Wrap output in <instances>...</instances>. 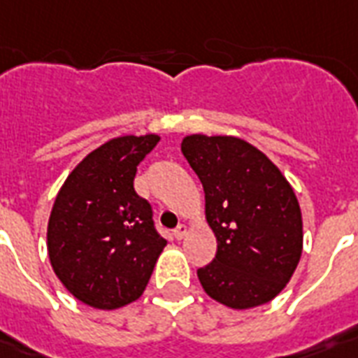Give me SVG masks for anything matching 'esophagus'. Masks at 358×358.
<instances>
[{"mask_svg": "<svg viewBox=\"0 0 358 358\" xmlns=\"http://www.w3.org/2000/svg\"><path fill=\"white\" fill-rule=\"evenodd\" d=\"M173 235H176V239H182V237L187 235V224H179V226L173 229Z\"/></svg>", "mask_w": 358, "mask_h": 358, "instance_id": "obj_1", "label": "esophagus"}]
</instances>
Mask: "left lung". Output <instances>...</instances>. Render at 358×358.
<instances>
[{
    "instance_id": "obj_1",
    "label": "left lung",
    "mask_w": 358,
    "mask_h": 358,
    "mask_svg": "<svg viewBox=\"0 0 358 358\" xmlns=\"http://www.w3.org/2000/svg\"><path fill=\"white\" fill-rule=\"evenodd\" d=\"M181 151L203 185L205 217L217 237V256L198 268L205 293L235 310L273 301L303 252V217L292 185L241 138L192 134Z\"/></svg>"
}]
</instances>
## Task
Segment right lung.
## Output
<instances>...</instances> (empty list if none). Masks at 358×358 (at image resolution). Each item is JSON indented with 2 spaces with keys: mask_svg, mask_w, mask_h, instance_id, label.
<instances>
[{
  "mask_svg": "<svg viewBox=\"0 0 358 358\" xmlns=\"http://www.w3.org/2000/svg\"><path fill=\"white\" fill-rule=\"evenodd\" d=\"M159 136H121L91 151L63 182L48 220L54 273L93 308L132 303L166 246L153 209L134 190L138 164Z\"/></svg>",
  "mask_w": 358,
  "mask_h": 358,
  "instance_id": "add662e5",
  "label": "right lung"
}]
</instances>
